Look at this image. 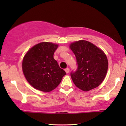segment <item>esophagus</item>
<instances>
[{
	"label": "esophagus",
	"instance_id": "34e87169",
	"mask_svg": "<svg viewBox=\"0 0 126 126\" xmlns=\"http://www.w3.org/2000/svg\"><path fill=\"white\" fill-rule=\"evenodd\" d=\"M65 72H66V73H69V67H67L66 69H65Z\"/></svg>",
	"mask_w": 126,
	"mask_h": 126
}]
</instances>
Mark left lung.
<instances>
[{
	"label": "left lung",
	"mask_w": 126,
	"mask_h": 126,
	"mask_svg": "<svg viewBox=\"0 0 126 126\" xmlns=\"http://www.w3.org/2000/svg\"><path fill=\"white\" fill-rule=\"evenodd\" d=\"M69 48L76 56L78 69L71 73L76 87L89 91L98 87L104 80L108 67L106 54L91 42L79 40L72 43Z\"/></svg>",
	"instance_id": "left-lung-1"
}]
</instances>
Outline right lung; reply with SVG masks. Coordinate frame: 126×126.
Instances as JSON below:
<instances>
[{
  "label": "right lung",
  "instance_id": "1",
  "mask_svg": "<svg viewBox=\"0 0 126 126\" xmlns=\"http://www.w3.org/2000/svg\"><path fill=\"white\" fill-rule=\"evenodd\" d=\"M58 46L50 42L40 43L29 49L23 58V73L37 90L46 92L54 90L66 75L53 57Z\"/></svg>",
  "mask_w": 126,
  "mask_h": 126
}]
</instances>
